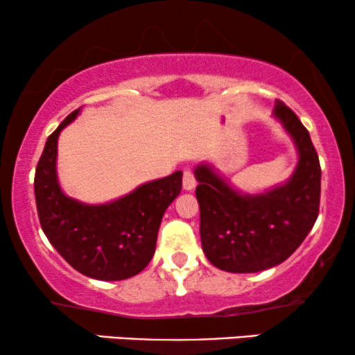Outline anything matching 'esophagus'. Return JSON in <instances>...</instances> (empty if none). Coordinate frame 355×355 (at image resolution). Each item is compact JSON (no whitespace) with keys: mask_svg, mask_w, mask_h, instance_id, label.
<instances>
[{"mask_svg":"<svg viewBox=\"0 0 355 355\" xmlns=\"http://www.w3.org/2000/svg\"><path fill=\"white\" fill-rule=\"evenodd\" d=\"M183 190H193L195 185H197V180H195V175L190 168H187L183 172V180H182Z\"/></svg>","mask_w":355,"mask_h":355,"instance_id":"1","label":"esophagus"}]
</instances>
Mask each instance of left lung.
Here are the masks:
<instances>
[{
    "label": "left lung",
    "instance_id": "8db88e82",
    "mask_svg": "<svg viewBox=\"0 0 355 355\" xmlns=\"http://www.w3.org/2000/svg\"><path fill=\"white\" fill-rule=\"evenodd\" d=\"M274 116L299 152L295 172L284 185L240 193L210 165L195 168L202 248L220 270L252 274L279 266L299 248L319 215L320 164L311 135L284 101H275Z\"/></svg>",
    "mask_w": 355,
    "mask_h": 355
}]
</instances>
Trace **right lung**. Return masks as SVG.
Returning <instances> with one entry per match:
<instances>
[{
    "label": "right lung",
    "mask_w": 355,
    "mask_h": 355,
    "mask_svg": "<svg viewBox=\"0 0 355 355\" xmlns=\"http://www.w3.org/2000/svg\"><path fill=\"white\" fill-rule=\"evenodd\" d=\"M80 108L48 137L35 173L40 223L53 247L80 274L98 280H123L148 266L165 210L182 190V172L144 183L132 193L103 205L67 197L56 177L60 132Z\"/></svg>",
    "instance_id": "obj_1"
}]
</instances>
